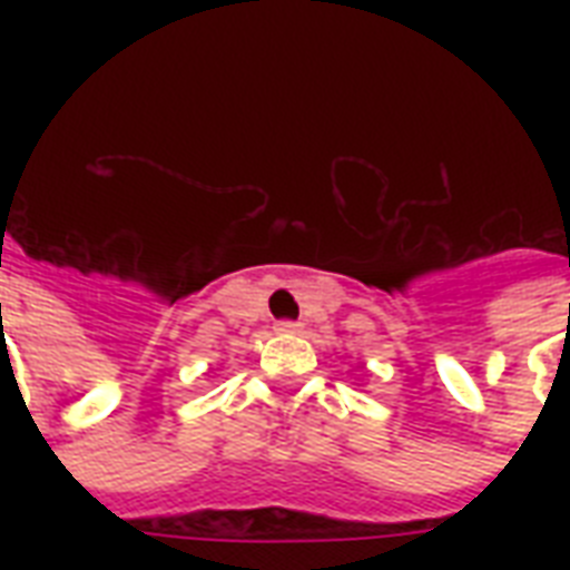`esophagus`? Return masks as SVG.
I'll return each instance as SVG.
<instances>
[{"label": "esophagus", "instance_id": "esophagus-1", "mask_svg": "<svg viewBox=\"0 0 570 570\" xmlns=\"http://www.w3.org/2000/svg\"><path fill=\"white\" fill-rule=\"evenodd\" d=\"M275 331H281V334H298V331H302V325H298V322L284 320V322H277Z\"/></svg>", "mask_w": 570, "mask_h": 570}]
</instances>
